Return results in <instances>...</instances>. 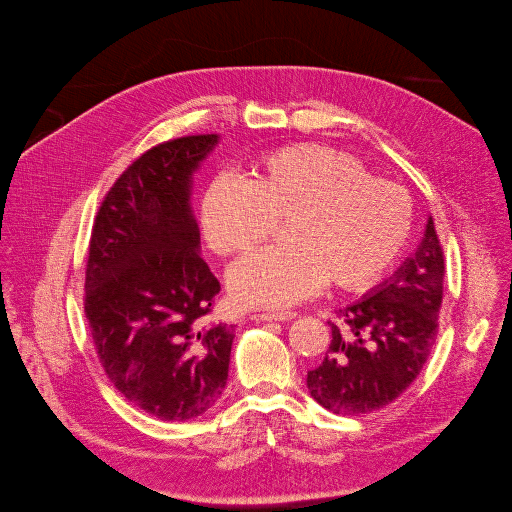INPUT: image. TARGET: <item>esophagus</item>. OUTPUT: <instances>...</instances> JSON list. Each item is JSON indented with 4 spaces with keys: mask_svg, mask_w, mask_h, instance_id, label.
I'll return each mask as SVG.
<instances>
[{
    "mask_svg": "<svg viewBox=\"0 0 512 512\" xmlns=\"http://www.w3.org/2000/svg\"><path fill=\"white\" fill-rule=\"evenodd\" d=\"M294 313L286 311V313H254L252 321H288L292 319Z\"/></svg>",
    "mask_w": 512,
    "mask_h": 512,
    "instance_id": "34e87169",
    "label": "esophagus"
}]
</instances>
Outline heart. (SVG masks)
Listing matches in <instances>:
<instances>
[{
    "label": "heart",
    "instance_id": "obj_1",
    "mask_svg": "<svg viewBox=\"0 0 512 512\" xmlns=\"http://www.w3.org/2000/svg\"><path fill=\"white\" fill-rule=\"evenodd\" d=\"M282 224L284 242L230 270L244 306H290L325 282L365 290L395 262L412 234V197L375 179L353 155L315 143L270 153L250 181L220 175L201 199V232L222 256L252 250Z\"/></svg>",
    "mask_w": 512,
    "mask_h": 512
}]
</instances>
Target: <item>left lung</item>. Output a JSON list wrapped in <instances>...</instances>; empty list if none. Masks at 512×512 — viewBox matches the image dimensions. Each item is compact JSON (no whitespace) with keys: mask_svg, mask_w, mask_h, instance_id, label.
Segmentation results:
<instances>
[{"mask_svg":"<svg viewBox=\"0 0 512 512\" xmlns=\"http://www.w3.org/2000/svg\"><path fill=\"white\" fill-rule=\"evenodd\" d=\"M442 294L444 250L430 218L416 254L329 321V351L306 375L311 395L343 416L369 414L395 401L430 357Z\"/></svg>","mask_w":512,"mask_h":512,"instance_id":"8db88e82","label":"left lung"}]
</instances>
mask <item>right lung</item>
Wrapping results in <instances>:
<instances>
[{"mask_svg": "<svg viewBox=\"0 0 512 512\" xmlns=\"http://www.w3.org/2000/svg\"><path fill=\"white\" fill-rule=\"evenodd\" d=\"M218 135L159 143L102 199L90 236L84 315L119 393L163 422L208 412L226 387L234 331L210 323L222 290L199 256L191 173Z\"/></svg>", "mask_w": 512, "mask_h": 512, "instance_id": "1", "label": "right lung"}]
</instances>
